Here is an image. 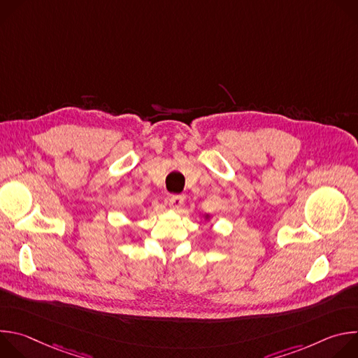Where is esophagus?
<instances>
[{
    "instance_id": "34e87169",
    "label": "esophagus",
    "mask_w": 358,
    "mask_h": 358,
    "mask_svg": "<svg viewBox=\"0 0 358 358\" xmlns=\"http://www.w3.org/2000/svg\"><path fill=\"white\" fill-rule=\"evenodd\" d=\"M169 206L171 210H180L184 206V196L182 195H171Z\"/></svg>"
}]
</instances>
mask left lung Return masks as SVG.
Instances as JSON below:
<instances>
[{
  "label": "left lung",
  "mask_w": 358,
  "mask_h": 358,
  "mask_svg": "<svg viewBox=\"0 0 358 358\" xmlns=\"http://www.w3.org/2000/svg\"><path fill=\"white\" fill-rule=\"evenodd\" d=\"M203 220H206V221H210V220H211V215H210V214H206V215H203Z\"/></svg>",
  "instance_id": "obj_1"
}]
</instances>
